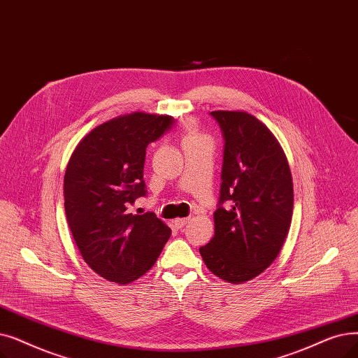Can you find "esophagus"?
Listing matches in <instances>:
<instances>
[{"label": "esophagus", "instance_id": "34e87169", "mask_svg": "<svg viewBox=\"0 0 358 358\" xmlns=\"http://www.w3.org/2000/svg\"><path fill=\"white\" fill-rule=\"evenodd\" d=\"M189 221H190V217H180V220L174 221V225L177 228H182V227H185V225L189 224Z\"/></svg>", "mask_w": 358, "mask_h": 358}]
</instances>
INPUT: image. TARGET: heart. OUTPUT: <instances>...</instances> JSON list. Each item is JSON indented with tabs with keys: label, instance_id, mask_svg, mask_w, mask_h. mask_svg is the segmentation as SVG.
<instances>
[{
	"label": "heart",
	"instance_id": "heart-1",
	"mask_svg": "<svg viewBox=\"0 0 358 358\" xmlns=\"http://www.w3.org/2000/svg\"><path fill=\"white\" fill-rule=\"evenodd\" d=\"M200 138H203V137H201L197 131L190 130L189 134H187V137H185V141H200Z\"/></svg>",
	"mask_w": 358,
	"mask_h": 358
}]
</instances>
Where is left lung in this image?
Here are the masks:
<instances>
[{"label": "left lung", "mask_w": 358, "mask_h": 358, "mask_svg": "<svg viewBox=\"0 0 358 358\" xmlns=\"http://www.w3.org/2000/svg\"><path fill=\"white\" fill-rule=\"evenodd\" d=\"M224 137L215 236L199 252L208 269L231 284L260 275L276 259L291 225L294 192L282 148L243 111H213Z\"/></svg>", "instance_id": "8db88e82"}]
</instances>
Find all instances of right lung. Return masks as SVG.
I'll list each match as a JSON object with an SVG mask.
<instances>
[{"mask_svg": "<svg viewBox=\"0 0 358 358\" xmlns=\"http://www.w3.org/2000/svg\"><path fill=\"white\" fill-rule=\"evenodd\" d=\"M168 115L133 113L93 129L73 152L64 208L76 245L102 278L129 284L159 257L171 229L153 212L130 213L145 197L146 148L174 127Z\"/></svg>", "mask_w": 358, "mask_h": 358, "instance_id": "obj_1", "label": "right lung"}]
</instances>
